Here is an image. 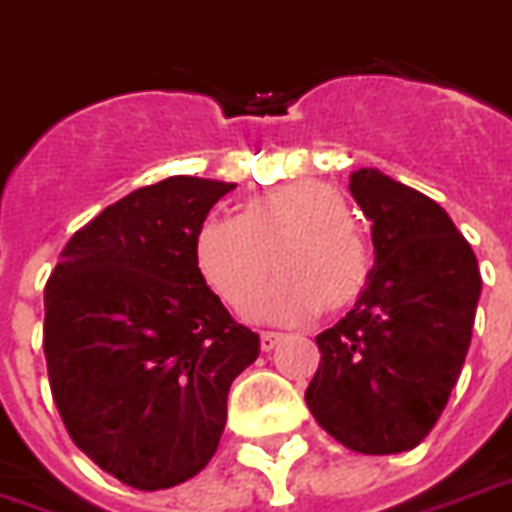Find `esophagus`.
I'll return each mask as SVG.
<instances>
[{
    "label": "esophagus",
    "mask_w": 512,
    "mask_h": 512,
    "mask_svg": "<svg viewBox=\"0 0 512 512\" xmlns=\"http://www.w3.org/2000/svg\"><path fill=\"white\" fill-rule=\"evenodd\" d=\"M279 342H282V333H274V331L260 333V350L263 352H271Z\"/></svg>",
    "instance_id": "obj_1"
}]
</instances>
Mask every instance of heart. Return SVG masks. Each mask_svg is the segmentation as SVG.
Returning <instances> with one entry per match:
<instances>
[{"instance_id":"1","label":"heart","mask_w":512,"mask_h":512,"mask_svg":"<svg viewBox=\"0 0 512 512\" xmlns=\"http://www.w3.org/2000/svg\"><path fill=\"white\" fill-rule=\"evenodd\" d=\"M282 279L257 317L301 323L320 309H347L372 274V255L336 187L295 179L249 198L238 219L208 217L195 233V268L222 304L244 312L263 293L274 260Z\"/></svg>"}]
</instances>
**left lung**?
<instances>
[{
	"label": "left lung",
	"instance_id": "8db88e82",
	"mask_svg": "<svg viewBox=\"0 0 512 512\" xmlns=\"http://www.w3.org/2000/svg\"><path fill=\"white\" fill-rule=\"evenodd\" d=\"M372 222L374 266L344 320L317 336L306 407L344 448L369 456L423 442L467 358L478 257L448 211L377 168L350 176Z\"/></svg>",
	"mask_w": 512,
	"mask_h": 512
}]
</instances>
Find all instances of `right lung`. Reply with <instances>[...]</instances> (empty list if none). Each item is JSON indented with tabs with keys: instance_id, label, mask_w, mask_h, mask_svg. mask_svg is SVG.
Returning <instances> with one entry per match:
<instances>
[{
	"instance_id": "right-lung-1",
	"label": "right lung",
	"mask_w": 512,
	"mask_h": 512,
	"mask_svg": "<svg viewBox=\"0 0 512 512\" xmlns=\"http://www.w3.org/2000/svg\"><path fill=\"white\" fill-rule=\"evenodd\" d=\"M236 184L135 189L81 227L45 285V361L64 426L108 475L179 486L217 453L230 382L260 339L195 268V233Z\"/></svg>"
}]
</instances>
